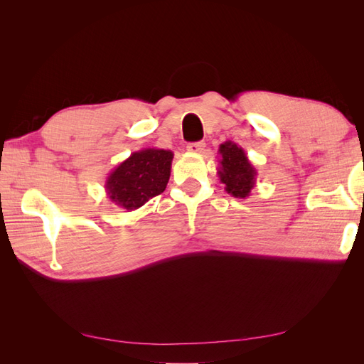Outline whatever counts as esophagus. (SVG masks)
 I'll return each mask as SVG.
<instances>
[{
    "label": "esophagus",
    "instance_id": "esophagus-1",
    "mask_svg": "<svg viewBox=\"0 0 364 364\" xmlns=\"http://www.w3.org/2000/svg\"><path fill=\"white\" fill-rule=\"evenodd\" d=\"M186 150L191 151V153H202L205 150V142L203 141L190 142V144L186 146Z\"/></svg>",
    "mask_w": 364,
    "mask_h": 364
}]
</instances>
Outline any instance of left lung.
<instances>
[{
	"mask_svg": "<svg viewBox=\"0 0 364 364\" xmlns=\"http://www.w3.org/2000/svg\"><path fill=\"white\" fill-rule=\"evenodd\" d=\"M220 182L225 183V191L237 199H246L257 182V170L250 164L247 153L232 141H226L218 147Z\"/></svg>",
	"mask_w": 364,
	"mask_h": 364,
	"instance_id": "left-lung-1",
	"label": "left lung"
}]
</instances>
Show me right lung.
<instances>
[{"label": "right lung", "mask_w": 364, "mask_h": 364, "mask_svg": "<svg viewBox=\"0 0 364 364\" xmlns=\"http://www.w3.org/2000/svg\"><path fill=\"white\" fill-rule=\"evenodd\" d=\"M173 151L142 149L118 164L109 173L105 188L109 200L127 211H135L151 197L167 188Z\"/></svg>", "instance_id": "add662e5"}]
</instances>
